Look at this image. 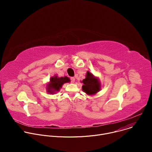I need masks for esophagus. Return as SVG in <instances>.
Masks as SVG:
<instances>
[{"label": "esophagus", "mask_w": 152, "mask_h": 152, "mask_svg": "<svg viewBox=\"0 0 152 152\" xmlns=\"http://www.w3.org/2000/svg\"><path fill=\"white\" fill-rule=\"evenodd\" d=\"M70 80H71V82L74 83V82H75V77H71V78H70Z\"/></svg>", "instance_id": "obj_1"}]
</instances>
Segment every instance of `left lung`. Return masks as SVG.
Returning a JSON list of instances; mask_svg holds the SVG:
<instances>
[{
    "label": "left lung",
    "instance_id": "1",
    "mask_svg": "<svg viewBox=\"0 0 152 152\" xmlns=\"http://www.w3.org/2000/svg\"><path fill=\"white\" fill-rule=\"evenodd\" d=\"M82 82L83 83L82 90L87 94H94L100 91V84L99 80L89 72L86 73V78L82 80Z\"/></svg>",
    "mask_w": 152,
    "mask_h": 152
}]
</instances>
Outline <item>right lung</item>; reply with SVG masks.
<instances>
[{
    "instance_id": "right-lung-1",
    "label": "right lung",
    "mask_w": 152,
    "mask_h": 152,
    "mask_svg": "<svg viewBox=\"0 0 152 152\" xmlns=\"http://www.w3.org/2000/svg\"><path fill=\"white\" fill-rule=\"evenodd\" d=\"M70 79L67 77H58L56 76L54 77H52L50 79V82L48 86V91L49 93L53 94L55 91H59L60 88L62 87V84L66 82H70Z\"/></svg>"
}]
</instances>
